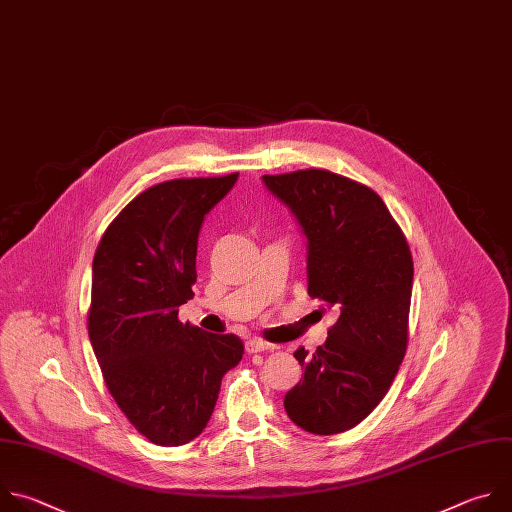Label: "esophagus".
<instances>
[{
    "label": "esophagus",
    "instance_id": "1",
    "mask_svg": "<svg viewBox=\"0 0 512 512\" xmlns=\"http://www.w3.org/2000/svg\"><path fill=\"white\" fill-rule=\"evenodd\" d=\"M270 349H274V345H270V343H266L262 339H250L246 343V351L248 353H264V351H270Z\"/></svg>",
    "mask_w": 512,
    "mask_h": 512
}]
</instances>
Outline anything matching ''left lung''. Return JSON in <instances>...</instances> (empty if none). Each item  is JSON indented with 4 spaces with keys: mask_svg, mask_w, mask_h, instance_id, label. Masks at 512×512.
Segmentation results:
<instances>
[{
    "mask_svg": "<svg viewBox=\"0 0 512 512\" xmlns=\"http://www.w3.org/2000/svg\"><path fill=\"white\" fill-rule=\"evenodd\" d=\"M306 238L309 294L339 313L302 379L284 397L304 432L331 436L363 422L389 391L407 347L414 260L383 199L325 169L262 175Z\"/></svg>",
    "mask_w": 512,
    "mask_h": 512,
    "instance_id": "1",
    "label": "left lung"
}]
</instances>
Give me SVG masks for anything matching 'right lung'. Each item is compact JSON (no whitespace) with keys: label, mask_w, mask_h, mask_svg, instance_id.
Masks as SVG:
<instances>
[{"label":"right lung","mask_w":512,"mask_h":512,"mask_svg":"<svg viewBox=\"0 0 512 512\" xmlns=\"http://www.w3.org/2000/svg\"><path fill=\"white\" fill-rule=\"evenodd\" d=\"M238 173L173 179L137 195L92 260L88 337L129 422L157 446H181L208 426L222 377L244 355L236 335L179 323L193 296L203 220Z\"/></svg>","instance_id":"1"}]
</instances>
